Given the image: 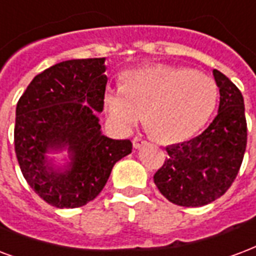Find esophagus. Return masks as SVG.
Here are the masks:
<instances>
[{"label":"esophagus","instance_id":"obj_1","mask_svg":"<svg viewBox=\"0 0 256 256\" xmlns=\"http://www.w3.org/2000/svg\"><path fill=\"white\" fill-rule=\"evenodd\" d=\"M132 143H134V147H135V148H140L142 146H144V144H146V140H144L143 138L135 136V138H134V140H132Z\"/></svg>","mask_w":256,"mask_h":256}]
</instances>
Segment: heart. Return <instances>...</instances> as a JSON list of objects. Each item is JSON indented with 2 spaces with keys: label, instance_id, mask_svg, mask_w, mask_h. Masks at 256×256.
I'll use <instances>...</instances> for the list:
<instances>
[{
  "label": "heart",
  "instance_id": "obj_1",
  "mask_svg": "<svg viewBox=\"0 0 256 256\" xmlns=\"http://www.w3.org/2000/svg\"><path fill=\"white\" fill-rule=\"evenodd\" d=\"M218 89L206 74L180 66L154 64L128 71L121 88L109 92V116L126 128L144 116L146 128L163 143L189 139L208 121Z\"/></svg>",
  "mask_w": 256,
  "mask_h": 256
}]
</instances>
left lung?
I'll list each match as a JSON object with an SVG mask.
<instances>
[{
    "label": "left lung",
    "mask_w": 256,
    "mask_h": 256,
    "mask_svg": "<svg viewBox=\"0 0 256 256\" xmlns=\"http://www.w3.org/2000/svg\"><path fill=\"white\" fill-rule=\"evenodd\" d=\"M213 76L220 89L214 120L189 142L166 147L168 154L154 182L170 202L202 206L222 197L234 184L247 146L244 101L240 90L218 70Z\"/></svg>",
    "instance_id": "obj_1"
}]
</instances>
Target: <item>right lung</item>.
Here are the masks:
<instances>
[{"label":"right lung","mask_w":256,"mask_h":256,"mask_svg":"<svg viewBox=\"0 0 256 256\" xmlns=\"http://www.w3.org/2000/svg\"><path fill=\"white\" fill-rule=\"evenodd\" d=\"M105 58L72 59L32 80L16 108L14 151L34 193L56 208H78L104 189L114 163L132 152L130 140L101 134L108 78ZM67 148L70 163L55 169L45 156Z\"/></svg>","instance_id":"add662e5"}]
</instances>
